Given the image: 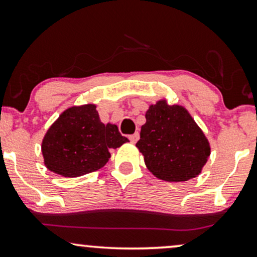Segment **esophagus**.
Listing matches in <instances>:
<instances>
[{"instance_id":"esophagus-1","label":"esophagus","mask_w":257,"mask_h":257,"mask_svg":"<svg viewBox=\"0 0 257 257\" xmlns=\"http://www.w3.org/2000/svg\"><path fill=\"white\" fill-rule=\"evenodd\" d=\"M139 136H140V135H139V133H134V134L129 135V140H131L132 144H136V142H138Z\"/></svg>"}]
</instances>
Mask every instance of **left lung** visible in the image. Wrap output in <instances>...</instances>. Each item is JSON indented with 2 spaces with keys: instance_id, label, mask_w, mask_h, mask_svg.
Segmentation results:
<instances>
[{
  "instance_id": "left-lung-1",
  "label": "left lung",
  "mask_w": 257,
  "mask_h": 257,
  "mask_svg": "<svg viewBox=\"0 0 257 257\" xmlns=\"http://www.w3.org/2000/svg\"><path fill=\"white\" fill-rule=\"evenodd\" d=\"M136 147L148 171L170 183L198 177L211 154L209 140L188 110L166 98L149 105Z\"/></svg>"
}]
</instances>
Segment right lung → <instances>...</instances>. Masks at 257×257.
Wrapping results in <instances>:
<instances>
[{"label":"right lung","instance_id":"right-lung-1","mask_svg":"<svg viewBox=\"0 0 257 257\" xmlns=\"http://www.w3.org/2000/svg\"><path fill=\"white\" fill-rule=\"evenodd\" d=\"M97 105L89 103L64 110L41 142L44 164L53 173L77 178L98 171L109 161V151L129 140L116 124L100 122Z\"/></svg>","mask_w":257,"mask_h":257}]
</instances>
